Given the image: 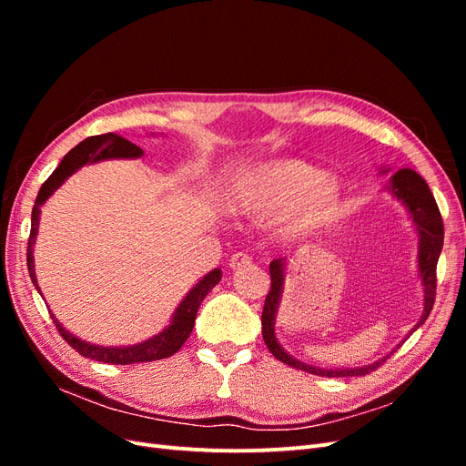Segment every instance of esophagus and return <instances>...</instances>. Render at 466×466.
Listing matches in <instances>:
<instances>
[{
    "mask_svg": "<svg viewBox=\"0 0 466 466\" xmlns=\"http://www.w3.org/2000/svg\"><path fill=\"white\" fill-rule=\"evenodd\" d=\"M250 264H252V258L248 255H245V252H235L229 260L231 270H241V268H247Z\"/></svg>",
    "mask_w": 466,
    "mask_h": 466,
    "instance_id": "esophagus-1",
    "label": "esophagus"
}]
</instances>
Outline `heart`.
I'll list each match as a JSON object with an SVG mask.
<instances>
[{"instance_id":"1","label":"heart","mask_w":466,"mask_h":466,"mask_svg":"<svg viewBox=\"0 0 466 466\" xmlns=\"http://www.w3.org/2000/svg\"><path fill=\"white\" fill-rule=\"evenodd\" d=\"M231 204L245 214H274L286 235H319L342 214V188L319 167L299 159L257 165L235 180Z\"/></svg>"}]
</instances>
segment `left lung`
Masks as SVG:
<instances>
[{"label": "left lung", "instance_id": "left-lung-1", "mask_svg": "<svg viewBox=\"0 0 466 466\" xmlns=\"http://www.w3.org/2000/svg\"><path fill=\"white\" fill-rule=\"evenodd\" d=\"M390 192L397 196L399 200H402V204L408 208V211H410L412 221H414L418 235H420L418 264H420L421 284H424V313H421L420 322L416 324V329H418L420 324H424V320L430 317L433 303H435V288H437L435 270H437V260H440L441 248H443V219L440 214V208H437V204H435L433 194H431L430 187L426 185V180L421 178L416 171H412V168H400L399 173L392 175ZM284 270H286L284 260L270 262L272 284H270V291H268V295H266L264 309H262V338H264L268 350L272 351V356L276 360H279L281 363L291 365V368H295V370L309 371V373L320 375V377H360V375H368V373L375 371L380 363L390 358V356H387L383 360H379L371 365H365V368H358V370H320V368H313V365H307L303 361L293 360L289 354H286V350L278 344L276 334H274V320H276L278 305L281 299V288H284Z\"/></svg>", "mask_w": 466, "mask_h": 466}]
</instances>
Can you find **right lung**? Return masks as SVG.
I'll return each mask as SVG.
<instances>
[{
	"label": "right lung",
	"mask_w": 466,
	"mask_h": 466,
	"mask_svg": "<svg viewBox=\"0 0 466 466\" xmlns=\"http://www.w3.org/2000/svg\"><path fill=\"white\" fill-rule=\"evenodd\" d=\"M144 151L142 147H137L136 144L128 142V139L118 136V134H101V136H91L86 142H81L76 146L72 151H69L62 163L56 167V171L45 180V185L40 187L36 202L33 206V216H31V235H29V247H26V266H29V274L35 288L38 289L36 284V276H35V262H33V247H35V237L38 231V219H40V208L45 204L50 196L54 194L56 188L62 187V182L74 175L79 167L87 165V163H96L101 159H112V157H124V159H134V157H142ZM221 279V270H211L208 276H204L198 284H196L178 309L175 311V317L168 327L157 334L149 338V340L136 344L130 348H101L95 344H87L79 340L74 334H69L62 324L52 317L56 329L62 334L64 340L72 346L79 356L83 358H91L103 363H115V365H130V363H139V361H157L171 358L173 354L180 350V346L187 342V338L190 336L194 329V320L196 313H198V307L204 301L206 295L211 291V288H216ZM40 291V289H38Z\"/></svg>",
	"instance_id": "obj_1"
}]
</instances>
